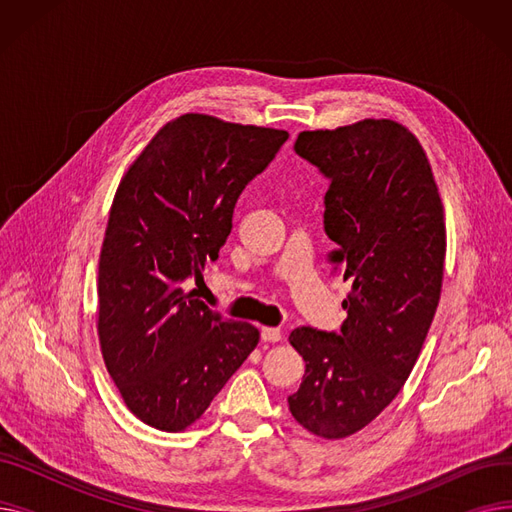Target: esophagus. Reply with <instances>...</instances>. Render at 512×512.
I'll return each instance as SVG.
<instances>
[{"label":"esophagus","instance_id":"obj_1","mask_svg":"<svg viewBox=\"0 0 512 512\" xmlns=\"http://www.w3.org/2000/svg\"><path fill=\"white\" fill-rule=\"evenodd\" d=\"M261 338L265 342H280L282 340V330L280 328H261Z\"/></svg>","mask_w":512,"mask_h":512}]
</instances>
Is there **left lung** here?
<instances>
[{"label": "left lung", "instance_id": "left-lung-1", "mask_svg": "<svg viewBox=\"0 0 512 512\" xmlns=\"http://www.w3.org/2000/svg\"><path fill=\"white\" fill-rule=\"evenodd\" d=\"M294 151L330 178L328 259L351 292L340 334H290L305 375L288 409L307 432L342 440L378 417L415 367L442 292L444 205L419 139L400 122L303 130Z\"/></svg>", "mask_w": 512, "mask_h": 512}]
</instances>
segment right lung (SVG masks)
Segmentation results:
<instances>
[{
    "mask_svg": "<svg viewBox=\"0 0 512 512\" xmlns=\"http://www.w3.org/2000/svg\"><path fill=\"white\" fill-rule=\"evenodd\" d=\"M288 139L286 130L184 114L124 172L99 255L97 334L128 411L184 432L259 342L182 284L201 280L232 230L234 205Z\"/></svg>",
    "mask_w": 512,
    "mask_h": 512,
    "instance_id": "obj_1",
    "label": "right lung"
}]
</instances>
